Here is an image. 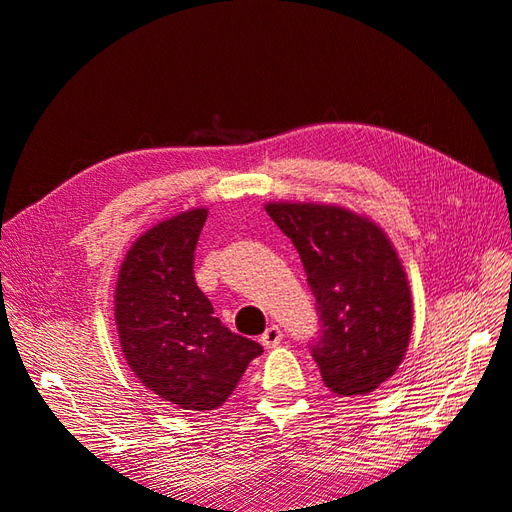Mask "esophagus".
I'll return each mask as SVG.
<instances>
[{"mask_svg": "<svg viewBox=\"0 0 512 512\" xmlns=\"http://www.w3.org/2000/svg\"><path fill=\"white\" fill-rule=\"evenodd\" d=\"M282 339H284L282 329L277 327V324H271V327L265 333H262L260 342H262V346H265V348H275V346L282 344Z\"/></svg>", "mask_w": 512, "mask_h": 512, "instance_id": "esophagus-1", "label": "esophagus"}]
</instances>
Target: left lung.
Listing matches in <instances>:
<instances>
[{
    "label": "left lung",
    "mask_w": 512,
    "mask_h": 512,
    "mask_svg": "<svg viewBox=\"0 0 512 512\" xmlns=\"http://www.w3.org/2000/svg\"><path fill=\"white\" fill-rule=\"evenodd\" d=\"M294 243L318 303L312 356L335 397L376 391L399 369L412 335V292L389 235L365 215L324 203H267Z\"/></svg>",
    "instance_id": "left-lung-1"
}]
</instances>
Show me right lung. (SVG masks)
Masks as SVG:
<instances>
[{"mask_svg": "<svg viewBox=\"0 0 512 512\" xmlns=\"http://www.w3.org/2000/svg\"><path fill=\"white\" fill-rule=\"evenodd\" d=\"M207 209L194 207L145 230L115 286L121 352L151 393L179 410L220 408L262 346L228 331L194 282V250Z\"/></svg>", "mask_w": 512, "mask_h": 512, "instance_id": "1", "label": "right lung"}]
</instances>
